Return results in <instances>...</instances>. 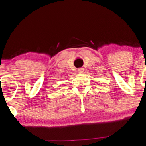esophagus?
I'll return each instance as SVG.
<instances>
[{
  "label": "esophagus",
  "mask_w": 146,
  "mask_h": 146,
  "mask_svg": "<svg viewBox=\"0 0 146 146\" xmlns=\"http://www.w3.org/2000/svg\"><path fill=\"white\" fill-rule=\"evenodd\" d=\"M83 70H84V69L82 68H80L78 69V73H82V72H83Z\"/></svg>",
  "instance_id": "1"
}]
</instances>
